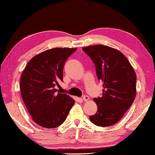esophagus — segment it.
Here are the masks:
<instances>
[{"mask_svg":"<svg viewBox=\"0 0 155 155\" xmlns=\"http://www.w3.org/2000/svg\"><path fill=\"white\" fill-rule=\"evenodd\" d=\"M82 100H83V101L87 102V100H89V96H88V95H83V96H82Z\"/></svg>","mask_w":155,"mask_h":155,"instance_id":"1","label":"esophagus"}]
</instances>
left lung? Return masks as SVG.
<instances>
[{"label":"left lung","mask_w":155,"mask_h":155,"mask_svg":"<svg viewBox=\"0 0 155 155\" xmlns=\"http://www.w3.org/2000/svg\"><path fill=\"white\" fill-rule=\"evenodd\" d=\"M82 50L93 61L98 80L103 82L101 97L94 98L97 111L90 116L95 125L111 126L122 119L136 96V74L129 60L117 50L102 45Z\"/></svg>","instance_id":"left-lung-1"}]
</instances>
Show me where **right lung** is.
<instances>
[{"mask_svg": "<svg viewBox=\"0 0 155 155\" xmlns=\"http://www.w3.org/2000/svg\"><path fill=\"white\" fill-rule=\"evenodd\" d=\"M77 48H57L42 52L25 66L21 78V92L32 119L45 128L65 121L75 100L57 90L63 81L65 61Z\"/></svg>", "mask_w": 155, "mask_h": 155, "instance_id": "1", "label": "right lung"}]
</instances>
